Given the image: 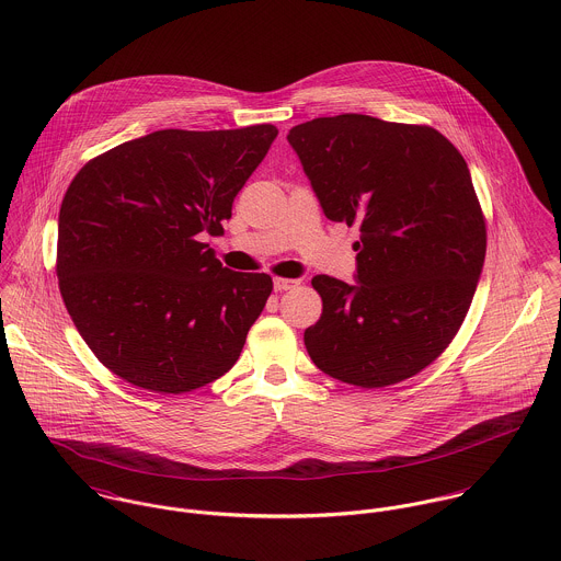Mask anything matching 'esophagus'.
I'll list each match as a JSON object with an SVG mask.
<instances>
[{
  "instance_id": "obj_1",
  "label": "esophagus",
  "mask_w": 561,
  "mask_h": 561,
  "mask_svg": "<svg viewBox=\"0 0 561 561\" xmlns=\"http://www.w3.org/2000/svg\"><path fill=\"white\" fill-rule=\"evenodd\" d=\"M273 286L277 293H284V290H290L295 286H299V279H286V277H275L273 279Z\"/></svg>"
}]
</instances>
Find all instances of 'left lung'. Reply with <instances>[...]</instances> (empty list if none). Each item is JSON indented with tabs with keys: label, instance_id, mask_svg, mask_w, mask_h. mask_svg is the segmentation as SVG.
Masks as SVG:
<instances>
[{
	"label": "left lung",
	"instance_id": "8db88e82",
	"mask_svg": "<svg viewBox=\"0 0 561 561\" xmlns=\"http://www.w3.org/2000/svg\"><path fill=\"white\" fill-rule=\"evenodd\" d=\"M288 141L323 214L356 222V284L312 277L321 319L304 332L328 376L380 389L426 369L457 336L488 249L461 152L433 126L343 113L297 124Z\"/></svg>",
	"mask_w": 561,
	"mask_h": 561
}]
</instances>
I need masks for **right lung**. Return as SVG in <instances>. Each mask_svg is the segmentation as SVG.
Instances as JSON below:
<instances>
[{"label":"right lung","instance_id":"1","mask_svg":"<svg viewBox=\"0 0 561 561\" xmlns=\"http://www.w3.org/2000/svg\"><path fill=\"white\" fill-rule=\"evenodd\" d=\"M277 128H165L124 141L69 183L58 214L56 275L95 358L154 393L225 376L273 290L266 273L229 271L218 236Z\"/></svg>","mask_w":561,"mask_h":561}]
</instances>
